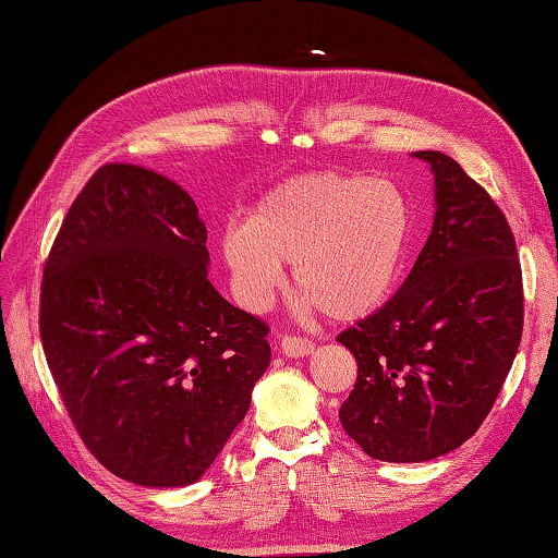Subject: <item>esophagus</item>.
Returning a JSON list of instances; mask_svg holds the SVG:
<instances>
[{
  "mask_svg": "<svg viewBox=\"0 0 558 558\" xmlns=\"http://www.w3.org/2000/svg\"><path fill=\"white\" fill-rule=\"evenodd\" d=\"M280 351H282V356H288V359H305L314 351V343L305 337H282Z\"/></svg>",
  "mask_w": 558,
  "mask_h": 558,
  "instance_id": "obj_1",
  "label": "esophagus"
}]
</instances>
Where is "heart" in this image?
I'll use <instances>...</instances> for the list:
<instances>
[{
	"label": "heart",
	"mask_w": 558,
	"mask_h": 558,
	"mask_svg": "<svg viewBox=\"0 0 558 558\" xmlns=\"http://www.w3.org/2000/svg\"><path fill=\"white\" fill-rule=\"evenodd\" d=\"M412 229L410 197L392 180L314 170L263 192L246 225L221 231L219 253L246 310L268 305L292 260L300 307L353 322L392 295Z\"/></svg>",
	"instance_id": "1"
}]
</instances>
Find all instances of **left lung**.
Returning <instances> with one entry per match:
<instances>
[{"label":"left lung","instance_id":"obj_1","mask_svg":"<svg viewBox=\"0 0 558 558\" xmlns=\"http://www.w3.org/2000/svg\"><path fill=\"white\" fill-rule=\"evenodd\" d=\"M434 175V225L400 290L341 331L359 363L341 404L343 432L371 459L432 461L488 417L522 339V270L508 219L439 150H417Z\"/></svg>","mask_w":558,"mask_h":558}]
</instances>
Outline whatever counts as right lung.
Returning <instances> with one entry per match:
<instances>
[{
  "label": "right lung",
  "instance_id": "obj_1",
  "mask_svg": "<svg viewBox=\"0 0 558 558\" xmlns=\"http://www.w3.org/2000/svg\"><path fill=\"white\" fill-rule=\"evenodd\" d=\"M197 205L154 170L109 163L60 227L40 341L80 439L146 488L199 481L270 366L268 327L207 280Z\"/></svg>",
  "mask_w": 558,
  "mask_h": 558
}]
</instances>
